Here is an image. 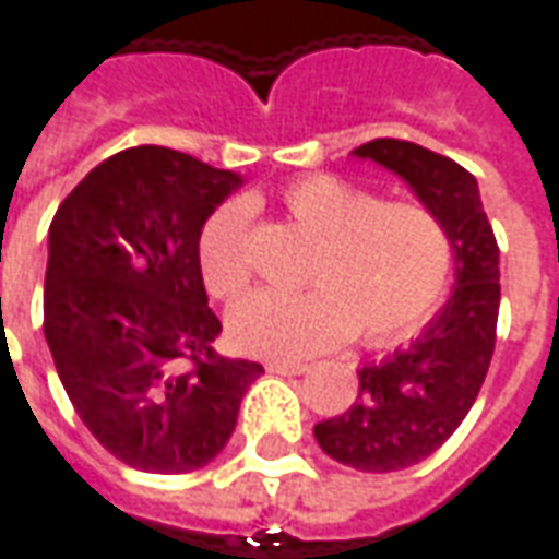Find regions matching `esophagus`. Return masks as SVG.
<instances>
[{
	"instance_id": "1",
	"label": "esophagus",
	"mask_w": 559,
	"mask_h": 559,
	"mask_svg": "<svg viewBox=\"0 0 559 559\" xmlns=\"http://www.w3.org/2000/svg\"><path fill=\"white\" fill-rule=\"evenodd\" d=\"M309 364H299V360H269V373L278 376H302L309 373Z\"/></svg>"
}]
</instances>
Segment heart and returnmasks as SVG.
Masks as SVG:
<instances>
[{
    "instance_id": "heart-1",
    "label": "heart",
    "mask_w": 559,
    "mask_h": 559,
    "mask_svg": "<svg viewBox=\"0 0 559 559\" xmlns=\"http://www.w3.org/2000/svg\"><path fill=\"white\" fill-rule=\"evenodd\" d=\"M284 211L318 235L306 290L248 296L229 311L231 340L250 355L302 358L352 333L389 343L423 324L447 294L453 241L435 211L416 201H382L336 174H309L284 189ZM199 265L207 290L235 299L248 290V207L229 201L201 226Z\"/></svg>"
}]
</instances>
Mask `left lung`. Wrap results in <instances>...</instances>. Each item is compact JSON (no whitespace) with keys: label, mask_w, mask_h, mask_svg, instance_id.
I'll use <instances>...</instances> for the list:
<instances>
[{"label":"left lung","mask_w":559,"mask_h":559,"mask_svg":"<svg viewBox=\"0 0 559 559\" xmlns=\"http://www.w3.org/2000/svg\"><path fill=\"white\" fill-rule=\"evenodd\" d=\"M352 155L397 174L453 241L455 287L443 309L407 348L364 364L358 401L343 416L314 425V440L330 459L385 474L428 459L477 401L496 348L499 245L477 180L453 158L389 136Z\"/></svg>","instance_id":"1"}]
</instances>
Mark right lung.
I'll list each match as a JSON object with an SVG mask.
<instances>
[{"mask_svg":"<svg viewBox=\"0 0 559 559\" xmlns=\"http://www.w3.org/2000/svg\"><path fill=\"white\" fill-rule=\"evenodd\" d=\"M245 183L168 146L116 152L48 229L45 340L79 419L124 465L204 468L229 443L257 360L219 358L199 235Z\"/></svg>","mask_w":559,"mask_h":559,"instance_id":"1","label":"right lung"}]
</instances>
